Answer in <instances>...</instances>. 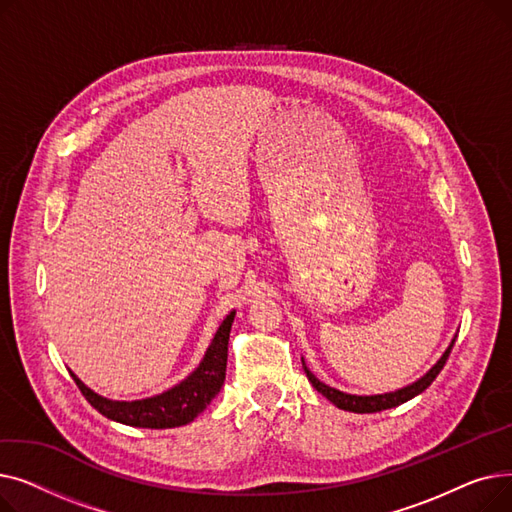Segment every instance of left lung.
Listing matches in <instances>:
<instances>
[{"label":"left lung","mask_w":512,"mask_h":512,"mask_svg":"<svg viewBox=\"0 0 512 512\" xmlns=\"http://www.w3.org/2000/svg\"><path fill=\"white\" fill-rule=\"evenodd\" d=\"M454 340H456V338H454ZM454 340L450 342V346L446 348L444 355L440 357V361H438L432 369H429V371L423 375V378H419L417 382H413V384H409V386H405V388L394 390V392H386V394H373V396L346 394V392H340V390H336V388H330V386L324 384V382H319V380L315 378V375L307 369L305 361H303V367H305V373H307L309 382L313 384V388H315L319 394H324L330 402H334V405H336L338 409L351 411V413H378V411H386V409H392V407L402 405V402H407V400L415 398V396L421 394L429 384H432V382L438 378V373L444 369V365H446V361H448V355H450L452 346H454Z\"/></svg>","instance_id":"1"}]
</instances>
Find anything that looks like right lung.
Segmentation results:
<instances>
[{"instance_id":"obj_1","label":"right lung","mask_w":512,"mask_h":512,"mask_svg":"<svg viewBox=\"0 0 512 512\" xmlns=\"http://www.w3.org/2000/svg\"><path fill=\"white\" fill-rule=\"evenodd\" d=\"M236 311L226 315L222 326L215 332L209 348L205 351L199 367L188 375L186 380L174 388L143 400H110L103 398L91 388L80 382L70 371L78 390L107 419L149 429H168L191 423L201 411L207 409L209 402L220 392L226 380V361H228V338Z\"/></svg>"}]
</instances>
